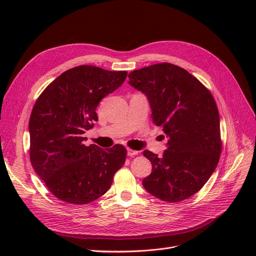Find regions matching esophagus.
Here are the masks:
<instances>
[{
	"label": "esophagus",
	"instance_id": "obj_1",
	"mask_svg": "<svg viewBox=\"0 0 256 256\" xmlns=\"http://www.w3.org/2000/svg\"><path fill=\"white\" fill-rule=\"evenodd\" d=\"M138 154V150H132V148H128V150H127V154H128V156H130V157L136 156Z\"/></svg>",
	"mask_w": 256,
	"mask_h": 256
}]
</instances>
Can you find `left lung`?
<instances>
[{"label": "left lung", "mask_w": 256, "mask_h": 256, "mask_svg": "<svg viewBox=\"0 0 256 256\" xmlns=\"http://www.w3.org/2000/svg\"><path fill=\"white\" fill-rule=\"evenodd\" d=\"M129 84L147 96L152 118L168 138L161 157L150 150L152 173L143 187L152 196L177 203L202 189L216 170L222 150L214 99L186 69L170 63L130 72Z\"/></svg>", "instance_id": "1"}]
</instances>
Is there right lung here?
<instances>
[{
    "label": "right lung",
    "instance_id": "right-lung-1",
    "mask_svg": "<svg viewBox=\"0 0 256 256\" xmlns=\"http://www.w3.org/2000/svg\"><path fill=\"white\" fill-rule=\"evenodd\" d=\"M127 72L81 65L58 76L38 97L30 113V158L52 194L69 204H88L109 190L125 164L122 145L85 146L83 134L98 120L100 100L118 88Z\"/></svg>",
    "mask_w": 256,
    "mask_h": 256
}]
</instances>
